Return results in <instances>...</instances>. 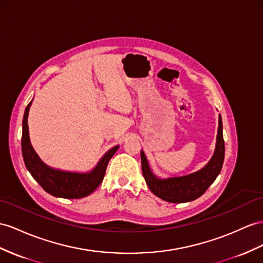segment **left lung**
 I'll return each instance as SVG.
<instances>
[{"mask_svg":"<svg viewBox=\"0 0 263 263\" xmlns=\"http://www.w3.org/2000/svg\"><path fill=\"white\" fill-rule=\"evenodd\" d=\"M224 160V140L222 133V119L219 116L217 144L211 160L197 172L183 177L160 179L151 171L143 151H141V163L145 182L152 193L172 203H184L198 199L217 179Z\"/></svg>","mask_w":263,"mask_h":263,"instance_id":"1","label":"left lung"}]
</instances>
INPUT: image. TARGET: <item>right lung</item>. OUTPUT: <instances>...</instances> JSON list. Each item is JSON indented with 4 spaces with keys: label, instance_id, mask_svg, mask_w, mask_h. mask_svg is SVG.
I'll return each mask as SVG.
<instances>
[{
    "label": "right lung",
    "instance_id": "1",
    "mask_svg": "<svg viewBox=\"0 0 263 263\" xmlns=\"http://www.w3.org/2000/svg\"><path fill=\"white\" fill-rule=\"evenodd\" d=\"M31 104L32 101L26 106L22 124V154L26 169L36 182L52 196L64 199H80L89 196L103 181L107 163L119 149V145L107 151L90 172L79 173L53 169L39 158L31 145L28 125Z\"/></svg>",
    "mask_w": 263,
    "mask_h": 263
}]
</instances>
